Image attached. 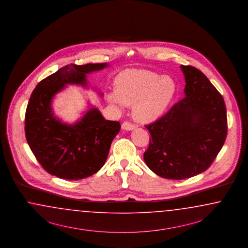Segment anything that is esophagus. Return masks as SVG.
I'll use <instances>...</instances> for the list:
<instances>
[{
	"label": "esophagus",
	"mask_w": 248,
	"mask_h": 248,
	"mask_svg": "<svg viewBox=\"0 0 248 248\" xmlns=\"http://www.w3.org/2000/svg\"><path fill=\"white\" fill-rule=\"evenodd\" d=\"M122 129L126 130V131H133L135 129V125L131 124V123H129V122H124L122 124Z\"/></svg>",
	"instance_id": "1"
}]
</instances>
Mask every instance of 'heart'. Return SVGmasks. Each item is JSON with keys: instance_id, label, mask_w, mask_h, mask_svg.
I'll use <instances>...</instances> for the list:
<instances>
[{"instance_id": "obj_1", "label": "heart", "mask_w": 248, "mask_h": 248, "mask_svg": "<svg viewBox=\"0 0 248 248\" xmlns=\"http://www.w3.org/2000/svg\"><path fill=\"white\" fill-rule=\"evenodd\" d=\"M177 91L176 83L169 76L145 70L122 73L115 80L114 93L107 101L123 111L133 105V115L140 123L157 120L172 103Z\"/></svg>"}]
</instances>
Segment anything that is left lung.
I'll return each mask as SVG.
<instances>
[{
    "label": "left lung",
    "instance_id": "obj_1",
    "mask_svg": "<svg viewBox=\"0 0 248 248\" xmlns=\"http://www.w3.org/2000/svg\"><path fill=\"white\" fill-rule=\"evenodd\" d=\"M185 98L145 127L150 143L143 160L166 179L182 180L204 172L223 147L227 135L225 101L203 73L181 65Z\"/></svg>",
    "mask_w": 248,
    "mask_h": 248
}]
</instances>
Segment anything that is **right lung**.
I'll list each match as a JSON object with an SVG mask.
<instances>
[{
  "label": "right lung",
  "mask_w": 248,
  "mask_h": 248,
  "mask_svg": "<svg viewBox=\"0 0 248 248\" xmlns=\"http://www.w3.org/2000/svg\"><path fill=\"white\" fill-rule=\"evenodd\" d=\"M108 66L107 62L71 63L41 81L32 92L25 113V135L31 150L47 173L80 180L97 173L105 165L120 123L105 120L90 104L75 124L63 123L54 115L52 104L68 84L88 87L87 75Z\"/></svg>",
  "instance_id": "1"
}]
</instances>
